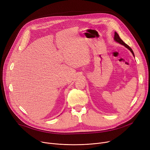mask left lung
<instances>
[{"label": "left lung", "mask_w": 150, "mask_h": 150, "mask_svg": "<svg viewBox=\"0 0 150 150\" xmlns=\"http://www.w3.org/2000/svg\"><path fill=\"white\" fill-rule=\"evenodd\" d=\"M114 40H115V41H117V42H119V44H121L122 45H124L125 47H127V49H128L131 52V53H132V54H133V56L134 57V52H133L132 50L131 49V47H130L129 45H128L127 44H125V43L122 40V39H121L120 38V36H119V35L117 34V32H115V33H114Z\"/></svg>", "instance_id": "left-lung-1"}]
</instances>
